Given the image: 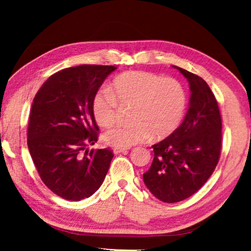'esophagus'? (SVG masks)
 <instances>
[{
    "label": "esophagus",
    "instance_id": "obj_1",
    "mask_svg": "<svg viewBox=\"0 0 251 251\" xmlns=\"http://www.w3.org/2000/svg\"><path fill=\"white\" fill-rule=\"evenodd\" d=\"M114 154H121V152L128 151V148H122V147H115L114 148Z\"/></svg>",
    "mask_w": 251,
    "mask_h": 251
}]
</instances>
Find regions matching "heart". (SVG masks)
Masks as SVG:
<instances>
[{
    "instance_id": "1",
    "label": "heart",
    "mask_w": 251,
    "mask_h": 251,
    "mask_svg": "<svg viewBox=\"0 0 251 251\" xmlns=\"http://www.w3.org/2000/svg\"><path fill=\"white\" fill-rule=\"evenodd\" d=\"M117 99L122 104H133L127 124H116L104 134L112 146L129 147L152 134L155 138L171 135L179 126L187 106L184 84L172 77H163L150 72L131 71L118 76L109 87H100L92 100V109L100 126L115 121Z\"/></svg>"
}]
</instances>
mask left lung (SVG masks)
<instances>
[{
	"label": "left lung",
	"mask_w": 251,
	"mask_h": 251,
	"mask_svg": "<svg viewBox=\"0 0 251 251\" xmlns=\"http://www.w3.org/2000/svg\"><path fill=\"white\" fill-rule=\"evenodd\" d=\"M189 83V108L180 126L152 145L154 159L143 175L156 198L178 202L201 188L217 166L222 151V116L208 84L175 66Z\"/></svg>",
	"instance_id": "left-lung-1"
}]
</instances>
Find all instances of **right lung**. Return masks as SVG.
<instances>
[{"instance_id":"1","label":"right lung","mask_w":251,"mask_h":251,"mask_svg":"<svg viewBox=\"0 0 251 251\" xmlns=\"http://www.w3.org/2000/svg\"><path fill=\"white\" fill-rule=\"evenodd\" d=\"M112 65H79L50 76L34 97L27 146L37 173L54 194L78 201L103 184L114 154L88 151L99 138L92 100Z\"/></svg>"}]
</instances>
